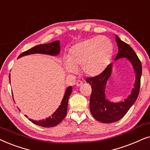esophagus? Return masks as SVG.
I'll list each match as a JSON object with an SVG mask.
<instances>
[{"mask_svg": "<svg viewBox=\"0 0 150 150\" xmlns=\"http://www.w3.org/2000/svg\"><path fill=\"white\" fill-rule=\"evenodd\" d=\"M82 83H83V82L81 80H77L76 82V86H80L82 85Z\"/></svg>", "mask_w": 150, "mask_h": 150, "instance_id": "34e87169", "label": "esophagus"}]
</instances>
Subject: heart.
I'll list each match as a JSON object with an SVG mask.
<instances>
[{
    "label": "heart",
    "mask_w": 150,
    "mask_h": 150,
    "mask_svg": "<svg viewBox=\"0 0 150 150\" xmlns=\"http://www.w3.org/2000/svg\"><path fill=\"white\" fill-rule=\"evenodd\" d=\"M113 53V45L105 36H97L77 43L70 49L64 67L69 73H76L81 67L85 75H100L109 64Z\"/></svg>",
    "instance_id": "obj_1"
}]
</instances>
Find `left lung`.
Segmentation results:
<instances>
[{"mask_svg":"<svg viewBox=\"0 0 150 150\" xmlns=\"http://www.w3.org/2000/svg\"><path fill=\"white\" fill-rule=\"evenodd\" d=\"M115 38L119 50L115 61L125 57L132 66L136 75V79L130 95L124 101L117 103L108 100L105 94V85L112 71V64H110L100 75L86 79V82L91 85L92 88L90 99L91 112L96 120L105 123H114L120 120L134 103L139 96L142 74L141 61L134 51L117 35Z\"/></svg>","mask_w":150,"mask_h":150,"instance_id":"obj_1","label":"left lung"}]
</instances>
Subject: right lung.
<instances>
[{
    "label": "right lung",
    "mask_w": 150,
    "mask_h": 150,
    "mask_svg": "<svg viewBox=\"0 0 150 150\" xmlns=\"http://www.w3.org/2000/svg\"><path fill=\"white\" fill-rule=\"evenodd\" d=\"M60 53V42L59 40H56L51 43L45 44V45H39L35 47H32L27 51L22 53L19 55L18 58L25 56V55L35 54V53H41V54L50 55H57ZM9 82H10V74H9ZM72 86H69L66 90L62 100L61 101L60 105H59L58 108L53 112L51 117H47L44 120L34 121L31 119H29L32 123L36 124L40 126L45 127H54L55 125H58L61 123L67 113V107H68V101L69 98L72 93Z\"/></svg>",
    "instance_id": "obj_1"
}]
</instances>
